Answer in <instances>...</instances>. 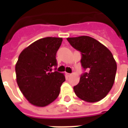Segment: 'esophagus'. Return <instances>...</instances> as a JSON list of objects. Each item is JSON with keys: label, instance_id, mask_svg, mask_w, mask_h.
<instances>
[{"label": "esophagus", "instance_id": "1", "mask_svg": "<svg viewBox=\"0 0 128 128\" xmlns=\"http://www.w3.org/2000/svg\"><path fill=\"white\" fill-rule=\"evenodd\" d=\"M66 75L67 77H69V76H70V75H71V74H70V73H68V72H67V73H66Z\"/></svg>", "mask_w": 128, "mask_h": 128}]
</instances>
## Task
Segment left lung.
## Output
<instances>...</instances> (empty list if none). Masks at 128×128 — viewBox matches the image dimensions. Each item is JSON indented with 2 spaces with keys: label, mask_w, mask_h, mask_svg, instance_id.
I'll use <instances>...</instances> for the list:
<instances>
[{
  "label": "left lung",
  "mask_w": 128,
  "mask_h": 128,
  "mask_svg": "<svg viewBox=\"0 0 128 128\" xmlns=\"http://www.w3.org/2000/svg\"><path fill=\"white\" fill-rule=\"evenodd\" d=\"M70 44L82 55L81 64L86 72L74 86L76 95L87 102L104 99L112 88L116 72V63L110 50L91 37L67 38Z\"/></svg>",
  "instance_id": "obj_1"
}]
</instances>
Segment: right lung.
I'll return each instance as SVG.
<instances>
[{"label": "right lung", "mask_w": 128, "mask_h": 128, "mask_svg": "<svg viewBox=\"0 0 128 128\" xmlns=\"http://www.w3.org/2000/svg\"><path fill=\"white\" fill-rule=\"evenodd\" d=\"M62 38L46 37L24 48L16 64V81L22 93L32 104L44 107L56 100L65 81L63 73L53 71L58 65L56 53Z\"/></svg>", "instance_id": "obj_1"}]
</instances>
